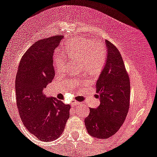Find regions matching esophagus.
I'll use <instances>...</instances> for the list:
<instances>
[{"mask_svg": "<svg viewBox=\"0 0 157 157\" xmlns=\"http://www.w3.org/2000/svg\"><path fill=\"white\" fill-rule=\"evenodd\" d=\"M71 105H72L73 106H76V105H80V102H73L72 103H71Z\"/></svg>", "mask_w": 157, "mask_h": 157, "instance_id": "34e87169", "label": "esophagus"}]
</instances>
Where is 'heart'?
Returning a JSON list of instances; mask_svg holds the SVG:
<instances>
[{"instance_id": "b5f03b06", "label": "heart", "mask_w": 157, "mask_h": 157, "mask_svg": "<svg viewBox=\"0 0 157 157\" xmlns=\"http://www.w3.org/2000/svg\"><path fill=\"white\" fill-rule=\"evenodd\" d=\"M92 38H78L70 41L62 48L68 59L78 60L81 67L92 75H98L102 71L106 62V51L100 41H95ZM60 52H55L53 65L58 72L66 68L67 59Z\"/></svg>"}]
</instances>
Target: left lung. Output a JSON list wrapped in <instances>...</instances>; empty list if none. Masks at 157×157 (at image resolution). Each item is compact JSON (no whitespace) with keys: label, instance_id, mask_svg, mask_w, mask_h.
I'll use <instances>...</instances> for the list:
<instances>
[{"label":"left lung","instance_id":"8db88e82","mask_svg":"<svg viewBox=\"0 0 157 157\" xmlns=\"http://www.w3.org/2000/svg\"><path fill=\"white\" fill-rule=\"evenodd\" d=\"M105 65L96 82L95 97L100 100L96 109H90L85 119L89 134L107 139L119 129L127 116L130 100V82L124 62L117 48L105 41Z\"/></svg>","mask_w":157,"mask_h":157}]
</instances>
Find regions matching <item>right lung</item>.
Here are the masks:
<instances>
[{
  "instance_id": "1",
  "label": "right lung",
  "mask_w": 157,
  "mask_h": 157,
  "mask_svg": "<svg viewBox=\"0 0 157 157\" xmlns=\"http://www.w3.org/2000/svg\"><path fill=\"white\" fill-rule=\"evenodd\" d=\"M63 36L36 41L21 59L15 79L17 106L25 128L44 142L59 138L69 117V105L43 92L55 77L54 51Z\"/></svg>"
}]
</instances>
